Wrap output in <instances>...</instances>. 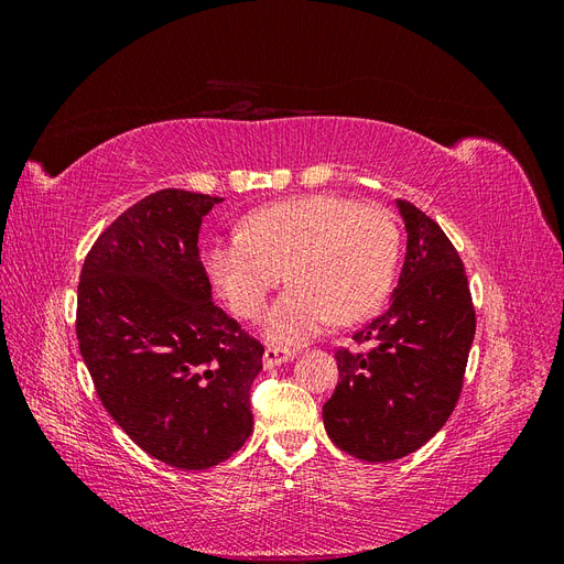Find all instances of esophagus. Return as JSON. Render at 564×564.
I'll return each mask as SVG.
<instances>
[{
    "mask_svg": "<svg viewBox=\"0 0 564 564\" xmlns=\"http://www.w3.org/2000/svg\"><path fill=\"white\" fill-rule=\"evenodd\" d=\"M294 357H296V350H292V348L268 346L265 352H263V367H265V369H272V367H278V365H282V362L294 360Z\"/></svg>",
    "mask_w": 564,
    "mask_h": 564,
    "instance_id": "obj_1",
    "label": "esophagus"
}]
</instances>
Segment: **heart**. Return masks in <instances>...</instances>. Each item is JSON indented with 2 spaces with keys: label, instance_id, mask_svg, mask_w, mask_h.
I'll return each mask as SVG.
<instances>
[{
  "label": "heart",
  "instance_id": "b5f03b06",
  "mask_svg": "<svg viewBox=\"0 0 564 564\" xmlns=\"http://www.w3.org/2000/svg\"><path fill=\"white\" fill-rule=\"evenodd\" d=\"M400 228L377 204L303 195L256 209L245 232L218 237L204 251L218 294L245 319H259L270 294L294 286L265 322L272 344L299 346L336 319L357 322L379 308L395 278Z\"/></svg>",
  "mask_w": 564,
  "mask_h": 564
}]
</instances>
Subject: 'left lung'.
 <instances>
[{
    "instance_id": "1",
    "label": "left lung",
    "mask_w": 564,
    "mask_h": 564,
    "mask_svg": "<svg viewBox=\"0 0 564 564\" xmlns=\"http://www.w3.org/2000/svg\"><path fill=\"white\" fill-rule=\"evenodd\" d=\"M406 256L383 315L355 332L367 352L336 350L338 386L324 402L329 440L386 464L423 447L452 416L464 388L475 308L458 251L431 216L398 199Z\"/></svg>"
}]
</instances>
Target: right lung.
Listing matches in <instances>:
<instances>
[{
	"label": "right lung",
	"instance_id": "1",
	"mask_svg": "<svg viewBox=\"0 0 564 564\" xmlns=\"http://www.w3.org/2000/svg\"><path fill=\"white\" fill-rule=\"evenodd\" d=\"M220 197L178 187L106 228L77 286V340L100 402L135 445L181 470L218 466L253 429L263 346L212 301L202 218Z\"/></svg>",
	"mask_w": 564,
	"mask_h": 564
}]
</instances>
